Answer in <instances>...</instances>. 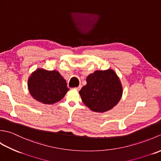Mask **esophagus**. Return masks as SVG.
Returning a JSON list of instances; mask_svg holds the SVG:
<instances>
[{
    "label": "esophagus",
    "instance_id": "esophagus-1",
    "mask_svg": "<svg viewBox=\"0 0 161 161\" xmlns=\"http://www.w3.org/2000/svg\"><path fill=\"white\" fill-rule=\"evenodd\" d=\"M81 85H80V86H77V87H76L75 88H76V89H77V91H80V90L81 89Z\"/></svg>",
    "mask_w": 161,
    "mask_h": 161
}]
</instances>
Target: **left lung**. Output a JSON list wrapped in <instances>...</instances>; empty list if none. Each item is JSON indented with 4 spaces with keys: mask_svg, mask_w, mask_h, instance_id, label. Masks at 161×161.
Returning <instances> with one entry per match:
<instances>
[{
    "mask_svg": "<svg viewBox=\"0 0 161 161\" xmlns=\"http://www.w3.org/2000/svg\"><path fill=\"white\" fill-rule=\"evenodd\" d=\"M86 82L79 93L84 104L91 111H108L120 100L122 86L114 70H95L87 77Z\"/></svg>",
    "mask_w": 161,
    "mask_h": 161,
    "instance_id": "obj_1",
    "label": "left lung"
}]
</instances>
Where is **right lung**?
Instances as JSON below:
<instances>
[{"instance_id":"add662e5","label":"right lung","mask_w":161,"mask_h":161,"mask_svg":"<svg viewBox=\"0 0 161 161\" xmlns=\"http://www.w3.org/2000/svg\"><path fill=\"white\" fill-rule=\"evenodd\" d=\"M28 87L31 96L45 104L60 101L68 91L66 81L59 71L38 68L30 75Z\"/></svg>"}]
</instances>
